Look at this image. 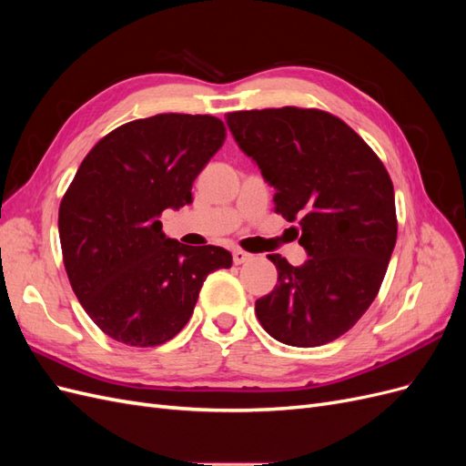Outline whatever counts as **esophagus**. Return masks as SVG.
<instances>
[{"label":"esophagus","instance_id":"obj_1","mask_svg":"<svg viewBox=\"0 0 466 466\" xmlns=\"http://www.w3.org/2000/svg\"><path fill=\"white\" fill-rule=\"evenodd\" d=\"M252 258V255H248V252H245V250H241V248H235L233 250V262L235 264H245V262H248Z\"/></svg>","mask_w":466,"mask_h":466}]
</instances>
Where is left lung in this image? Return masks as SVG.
Returning a JSON list of instances; mask_svg holds the SVG:
<instances>
[{"mask_svg": "<svg viewBox=\"0 0 466 466\" xmlns=\"http://www.w3.org/2000/svg\"><path fill=\"white\" fill-rule=\"evenodd\" d=\"M228 126L274 187L278 214L299 219L309 257L301 266L268 257L278 286L255 303L262 329L288 346L329 344L368 311L397 243L387 168L346 122L322 110L229 112Z\"/></svg>", "mask_w": 466, "mask_h": 466, "instance_id": "obj_1", "label": "left lung"}]
</instances>
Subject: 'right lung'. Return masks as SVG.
<instances>
[{
    "label": "right lung",
    "mask_w": 466,
    "mask_h": 466,
    "mask_svg": "<svg viewBox=\"0 0 466 466\" xmlns=\"http://www.w3.org/2000/svg\"><path fill=\"white\" fill-rule=\"evenodd\" d=\"M225 139L208 115H157L105 136L60 204L64 266L91 320L116 342L149 348L192 317L209 272L231 268L221 247L167 238L159 216L192 204V182Z\"/></svg>",
    "instance_id": "add662e5"
}]
</instances>
